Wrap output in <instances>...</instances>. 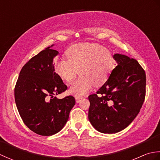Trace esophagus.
<instances>
[{
	"mask_svg": "<svg viewBox=\"0 0 160 160\" xmlns=\"http://www.w3.org/2000/svg\"><path fill=\"white\" fill-rule=\"evenodd\" d=\"M81 99H82V97H79V96H76V100L77 102H80V101Z\"/></svg>",
	"mask_w": 160,
	"mask_h": 160,
	"instance_id": "obj_1",
	"label": "esophagus"
}]
</instances>
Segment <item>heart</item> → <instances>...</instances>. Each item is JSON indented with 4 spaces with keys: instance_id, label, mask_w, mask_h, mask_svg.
<instances>
[{
    "instance_id": "1",
    "label": "heart",
    "mask_w": 160,
    "mask_h": 160,
    "mask_svg": "<svg viewBox=\"0 0 160 160\" xmlns=\"http://www.w3.org/2000/svg\"><path fill=\"white\" fill-rule=\"evenodd\" d=\"M67 59L57 60L54 64L56 73L70 83L79 73L81 76L71 86L69 91L82 96L93 87L106 82L114 67V58L111 51L98 43H80L66 51Z\"/></svg>"
}]
</instances>
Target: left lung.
<instances>
[{
  "instance_id": "1",
  "label": "left lung",
  "mask_w": 160,
  "mask_h": 160,
  "mask_svg": "<svg viewBox=\"0 0 160 160\" xmlns=\"http://www.w3.org/2000/svg\"><path fill=\"white\" fill-rule=\"evenodd\" d=\"M118 66L96 93L88 97L89 120L103 133H115L130 124L140 112L146 96V73L138 61L116 53Z\"/></svg>"
}]
</instances>
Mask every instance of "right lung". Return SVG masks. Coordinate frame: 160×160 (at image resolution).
<instances>
[{
  "instance_id": "1",
  "label": "right lung",
  "mask_w": 160,
  "mask_h": 160,
  "mask_svg": "<svg viewBox=\"0 0 160 160\" xmlns=\"http://www.w3.org/2000/svg\"><path fill=\"white\" fill-rule=\"evenodd\" d=\"M58 54L49 47L32 58L22 67L14 89L16 104L23 122L43 136L59 132L76 104L72 96L62 99L55 96L67 89L55 72L53 60Z\"/></svg>"
}]
</instances>
